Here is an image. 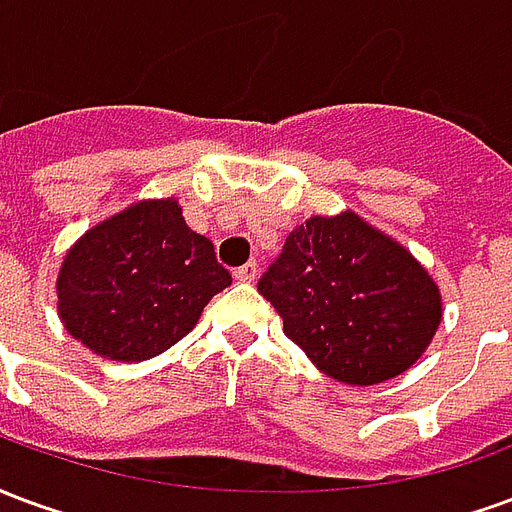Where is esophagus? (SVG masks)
<instances>
[{
	"label": "esophagus",
	"instance_id": "esophagus-1",
	"mask_svg": "<svg viewBox=\"0 0 512 512\" xmlns=\"http://www.w3.org/2000/svg\"><path fill=\"white\" fill-rule=\"evenodd\" d=\"M233 277H235V282H241V285H249V282H255V279H257V266H255V263H246V266L235 268Z\"/></svg>",
	"mask_w": 512,
	"mask_h": 512
}]
</instances>
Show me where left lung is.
<instances>
[{"label": "left lung", "instance_id": "obj_1", "mask_svg": "<svg viewBox=\"0 0 512 512\" xmlns=\"http://www.w3.org/2000/svg\"><path fill=\"white\" fill-rule=\"evenodd\" d=\"M257 290L312 365L351 386L406 373L441 323L428 268L354 211L299 224Z\"/></svg>", "mask_w": 512, "mask_h": 512}]
</instances>
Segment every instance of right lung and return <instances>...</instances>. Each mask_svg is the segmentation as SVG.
<instances>
[{
    "label": "right lung",
    "mask_w": 512,
    "mask_h": 512,
    "mask_svg": "<svg viewBox=\"0 0 512 512\" xmlns=\"http://www.w3.org/2000/svg\"><path fill=\"white\" fill-rule=\"evenodd\" d=\"M230 282L213 244L186 224L175 197L139 200L65 252L57 315L95 356L145 362L186 337Z\"/></svg>",
    "instance_id": "obj_1"
}]
</instances>
